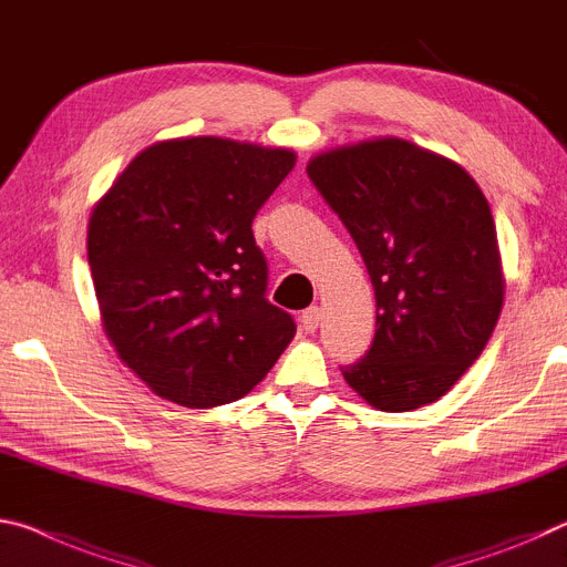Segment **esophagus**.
<instances>
[{"instance_id":"34e87169","label":"esophagus","mask_w":567,"mask_h":567,"mask_svg":"<svg viewBox=\"0 0 567 567\" xmlns=\"http://www.w3.org/2000/svg\"><path fill=\"white\" fill-rule=\"evenodd\" d=\"M301 329L303 331H317L319 329V321H321V309L319 306H309V309H306L303 313H301Z\"/></svg>"}]
</instances>
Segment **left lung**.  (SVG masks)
<instances>
[{"mask_svg":"<svg viewBox=\"0 0 567 567\" xmlns=\"http://www.w3.org/2000/svg\"><path fill=\"white\" fill-rule=\"evenodd\" d=\"M354 238L377 296V333L341 369L374 410L437 402L475 364L503 309L497 230L477 183L437 153L377 137L306 165Z\"/></svg>","mask_w":567,"mask_h":567,"instance_id":"obj_1","label":"left lung"}]
</instances>
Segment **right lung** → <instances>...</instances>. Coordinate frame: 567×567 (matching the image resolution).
Returning a JSON list of instances; mask_svg holds the SVG:
<instances>
[{"instance_id": "1", "label": "right lung", "mask_w": 567, "mask_h": 567, "mask_svg": "<svg viewBox=\"0 0 567 567\" xmlns=\"http://www.w3.org/2000/svg\"><path fill=\"white\" fill-rule=\"evenodd\" d=\"M296 155L223 137L155 143L92 210L87 261L120 359L157 396L218 406L246 396L296 333L266 299L254 218Z\"/></svg>"}]
</instances>
